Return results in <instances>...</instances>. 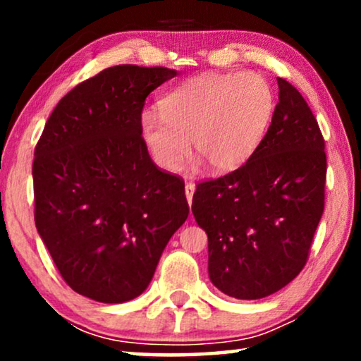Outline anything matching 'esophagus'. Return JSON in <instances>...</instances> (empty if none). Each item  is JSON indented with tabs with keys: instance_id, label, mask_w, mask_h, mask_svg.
I'll use <instances>...</instances> for the list:
<instances>
[{
	"instance_id": "obj_1",
	"label": "esophagus",
	"mask_w": 361,
	"mask_h": 361,
	"mask_svg": "<svg viewBox=\"0 0 361 361\" xmlns=\"http://www.w3.org/2000/svg\"><path fill=\"white\" fill-rule=\"evenodd\" d=\"M194 192H195V185L192 184V182H187V184H185V197H187V202H189V205H192V197H194Z\"/></svg>"
}]
</instances>
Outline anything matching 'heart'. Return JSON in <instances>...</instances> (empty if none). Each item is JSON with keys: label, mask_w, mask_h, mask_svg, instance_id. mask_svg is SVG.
Listing matches in <instances>:
<instances>
[{"label": "heart", "mask_w": 361, "mask_h": 361, "mask_svg": "<svg viewBox=\"0 0 361 361\" xmlns=\"http://www.w3.org/2000/svg\"><path fill=\"white\" fill-rule=\"evenodd\" d=\"M276 110L266 78L255 72L202 73L159 102V113L141 116V135L161 169H180L187 151L212 172L238 169L255 154Z\"/></svg>", "instance_id": "obj_1"}]
</instances>
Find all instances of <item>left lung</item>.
<instances>
[{
	"instance_id": "left-lung-1",
	"label": "left lung",
	"mask_w": 361,
	"mask_h": 361,
	"mask_svg": "<svg viewBox=\"0 0 361 361\" xmlns=\"http://www.w3.org/2000/svg\"><path fill=\"white\" fill-rule=\"evenodd\" d=\"M279 102L263 141L238 169L200 182L192 214L209 236V276L235 299L278 293L307 263L324 214L327 157L317 120L295 87Z\"/></svg>"
}]
</instances>
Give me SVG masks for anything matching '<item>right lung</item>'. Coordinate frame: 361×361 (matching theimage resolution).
<instances>
[{
	"mask_svg": "<svg viewBox=\"0 0 361 361\" xmlns=\"http://www.w3.org/2000/svg\"><path fill=\"white\" fill-rule=\"evenodd\" d=\"M176 75L105 68L57 103L34 151L36 228L63 281L98 302L145 293L189 215L184 180L152 162L141 136L146 97Z\"/></svg>",
	"mask_w": 361,
	"mask_h": 361,
	"instance_id": "obj_1",
	"label": "right lung"
}]
</instances>
